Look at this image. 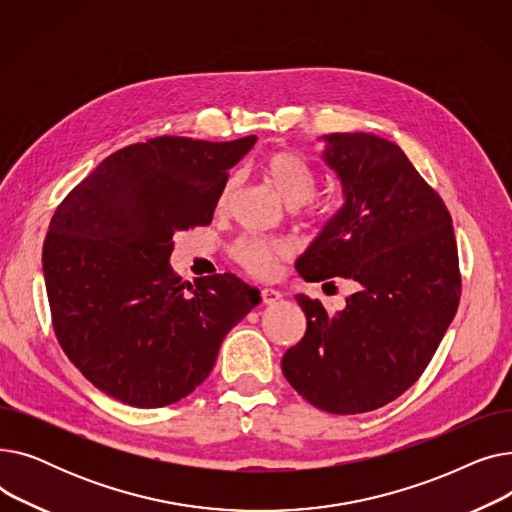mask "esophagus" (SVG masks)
Here are the masks:
<instances>
[{"label": "esophagus", "mask_w": 512, "mask_h": 512, "mask_svg": "<svg viewBox=\"0 0 512 512\" xmlns=\"http://www.w3.org/2000/svg\"><path fill=\"white\" fill-rule=\"evenodd\" d=\"M280 299H282L280 290H276V288H261V301H263V305H276Z\"/></svg>", "instance_id": "esophagus-1"}]
</instances>
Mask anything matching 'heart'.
<instances>
[{
    "label": "heart",
    "instance_id": "obj_1",
    "mask_svg": "<svg viewBox=\"0 0 512 512\" xmlns=\"http://www.w3.org/2000/svg\"><path fill=\"white\" fill-rule=\"evenodd\" d=\"M261 172L276 188V193L290 205L297 207L309 201L315 193V172L307 161L290 149L270 151L261 159ZM238 184V176H230L218 197V207L224 209ZM290 255V245L286 240L263 238V236H242L234 242L232 257L245 267V270L257 278L274 276L280 259Z\"/></svg>",
    "mask_w": 512,
    "mask_h": 512
}]
</instances>
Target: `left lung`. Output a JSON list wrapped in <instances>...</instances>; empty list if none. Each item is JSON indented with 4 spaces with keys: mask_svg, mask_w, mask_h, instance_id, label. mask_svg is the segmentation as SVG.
Returning <instances> with one entry per match:
<instances>
[{
    "mask_svg": "<svg viewBox=\"0 0 512 512\" xmlns=\"http://www.w3.org/2000/svg\"><path fill=\"white\" fill-rule=\"evenodd\" d=\"M324 141L344 205L297 272L307 282L340 276L359 288L336 313L297 294L307 330L284 353L282 371L313 407L357 415L398 398L432 361L459 309V253L442 197L396 143L365 132Z\"/></svg>",
    "mask_w": 512,
    "mask_h": 512,
    "instance_id": "1",
    "label": "left lung"
}]
</instances>
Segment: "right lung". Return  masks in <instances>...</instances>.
Returning a JSON list of instances; mask_svg holds the SVG:
<instances>
[{"label":"right lung","mask_w":512,"mask_h":512,"mask_svg":"<svg viewBox=\"0 0 512 512\" xmlns=\"http://www.w3.org/2000/svg\"><path fill=\"white\" fill-rule=\"evenodd\" d=\"M257 137H155L128 145L53 213L43 274L53 332L85 378L124 405L157 409L209 375L226 334L259 301L234 274L182 284L174 232L207 226L228 170Z\"/></svg>","instance_id":"add662e5"}]
</instances>
